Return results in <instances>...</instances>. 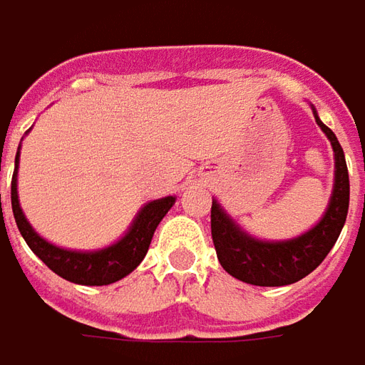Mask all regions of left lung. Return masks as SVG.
Listing matches in <instances>:
<instances>
[{
    "label": "left lung",
    "instance_id": "1",
    "mask_svg": "<svg viewBox=\"0 0 365 365\" xmlns=\"http://www.w3.org/2000/svg\"><path fill=\"white\" fill-rule=\"evenodd\" d=\"M321 131L331 141L335 158V180L329 206L309 232L291 240H258L246 234L236 222L212 200V240L222 269L234 279L257 287H283L301 281L319 267L329 255L344 228L349 207V175L344 149L335 133L323 125L313 108Z\"/></svg>",
    "mask_w": 365,
    "mask_h": 365
}]
</instances>
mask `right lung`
<instances>
[{"label":"right lung","mask_w":365,"mask_h":365,"mask_svg":"<svg viewBox=\"0 0 365 365\" xmlns=\"http://www.w3.org/2000/svg\"><path fill=\"white\" fill-rule=\"evenodd\" d=\"M18 163L19 149L16 155L14 180H11V210H14V218H16L19 232L28 242V246L32 248L34 255L40 258L48 269L54 270L58 277L66 279L70 283L101 287V284H110L127 277L129 272L139 267V262L143 260L149 250L151 238H153V232L159 226V222L163 220V216L175 204L173 195L145 204L139 210V214L135 216L127 234L119 242L107 246V248L91 250V252L66 250V248H60V246H54L52 242L44 240L24 216L18 200Z\"/></svg>","instance_id":"1"}]
</instances>
